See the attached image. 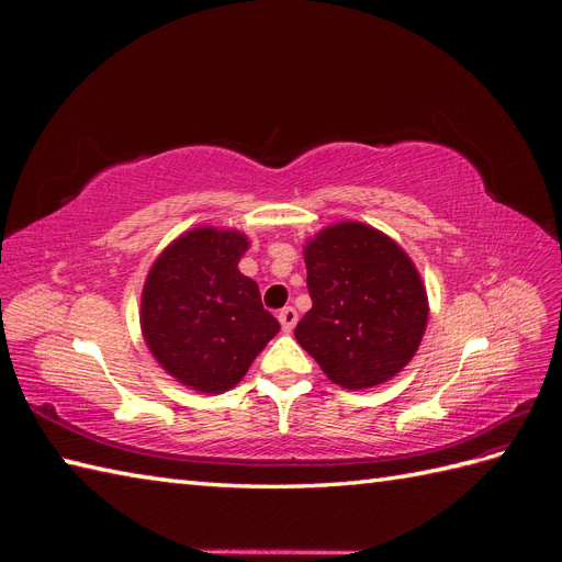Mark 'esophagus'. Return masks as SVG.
Segmentation results:
<instances>
[{"label": "esophagus", "instance_id": "obj_1", "mask_svg": "<svg viewBox=\"0 0 562 562\" xmlns=\"http://www.w3.org/2000/svg\"><path fill=\"white\" fill-rule=\"evenodd\" d=\"M279 323H281L283 333H291L295 328V323H297V312L293 307H283L279 312Z\"/></svg>", "mask_w": 562, "mask_h": 562}]
</instances>
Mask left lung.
I'll return each instance as SVG.
<instances>
[{"mask_svg": "<svg viewBox=\"0 0 562 562\" xmlns=\"http://www.w3.org/2000/svg\"><path fill=\"white\" fill-rule=\"evenodd\" d=\"M312 310L295 339L342 389L384 384L413 361L429 321L427 288L391 236L356 220L304 241Z\"/></svg>", "mask_w": 562, "mask_h": 562, "instance_id": "left-lung-1", "label": "left lung"}]
</instances>
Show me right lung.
<instances>
[{"mask_svg":"<svg viewBox=\"0 0 562 562\" xmlns=\"http://www.w3.org/2000/svg\"><path fill=\"white\" fill-rule=\"evenodd\" d=\"M248 246L239 229H187L161 250L145 279V345L168 375L199 394L239 384L281 328L262 307L258 283L239 271Z\"/></svg>","mask_w":562,"mask_h":562,"instance_id":"obj_1","label":"right lung"}]
</instances>
